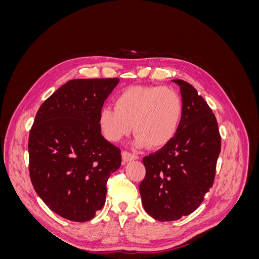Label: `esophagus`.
<instances>
[{"mask_svg":"<svg viewBox=\"0 0 259 259\" xmlns=\"http://www.w3.org/2000/svg\"><path fill=\"white\" fill-rule=\"evenodd\" d=\"M122 158H123L124 162H130V161L138 159L139 156H138L137 154H135V153H132V152H130V151L123 150V151H122Z\"/></svg>","mask_w":259,"mask_h":259,"instance_id":"obj_1","label":"esophagus"}]
</instances>
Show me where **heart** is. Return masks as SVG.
I'll return each instance as SVG.
<instances>
[{
    "label": "heart",
    "instance_id": "obj_1",
    "mask_svg": "<svg viewBox=\"0 0 259 259\" xmlns=\"http://www.w3.org/2000/svg\"><path fill=\"white\" fill-rule=\"evenodd\" d=\"M184 104L170 86H131L114 99V108L99 113V127L110 142H119L133 128L138 146L163 147L174 138L182 121Z\"/></svg>",
    "mask_w": 259,
    "mask_h": 259
}]
</instances>
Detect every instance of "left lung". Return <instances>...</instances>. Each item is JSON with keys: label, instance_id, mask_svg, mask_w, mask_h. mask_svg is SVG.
<instances>
[{"label": "left lung", "instance_id": "obj_1", "mask_svg": "<svg viewBox=\"0 0 259 259\" xmlns=\"http://www.w3.org/2000/svg\"><path fill=\"white\" fill-rule=\"evenodd\" d=\"M184 111L178 131L160 150L143 159L139 185L145 210L160 222L177 221L197 209L213 186L222 137L215 114L191 84L173 80Z\"/></svg>", "mask_w": 259, "mask_h": 259}]
</instances>
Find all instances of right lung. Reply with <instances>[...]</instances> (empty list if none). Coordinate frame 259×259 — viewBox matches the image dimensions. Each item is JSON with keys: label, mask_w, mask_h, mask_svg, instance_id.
<instances>
[{"label": "right lung", "mask_w": 259, "mask_h": 259, "mask_svg": "<svg viewBox=\"0 0 259 259\" xmlns=\"http://www.w3.org/2000/svg\"><path fill=\"white\" fill-rule=\"evenodd\" d=\"M119 81H68L38 108L30 130L31 183L45 204L69 221L89 222L103 208L108 178L121 165L120 148L99 127L101 108Z\"/></svg>", "instance_id": "obj_1"}]
</instances>
